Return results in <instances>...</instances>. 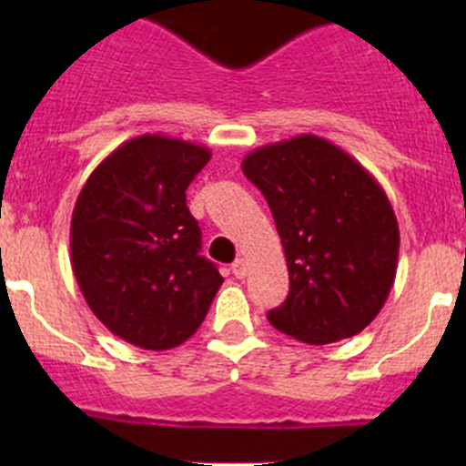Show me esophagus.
<instances>
[{
    "instance_id": "34e87169",
    "label": "esophagus",
    "mask_w": 466,
    "mask_h": 466,
    "mask_svg": "<svg viewBox=\"0 0 466 466\" xmlns=\"http://www.w3.org/2000/svg\"><path fill=\"white\" fill-rule=\"evenodd\" d=\"M232 272H234V277H237V279H243V277L248 275V259L238 257V259L232 263Z\"/></svg>"
}]
</instances>
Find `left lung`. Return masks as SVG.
I'll return each mask as SVG.
<instances>
[{
    "label": "left lung",
    "instance_id": "obj_1",
    "mask_svg": "<svg viewBox=\"0 0 466 466\" xmlns=\"http://www.w3.org/2000/svg\"><path fill=\"white\" fill-rule=\"evenodd\" d=\"M241 168L270 207L289 266V298L268 311L272 327L309 345L363 331L399 259L397 216L379 182L316 135L261 146Z\"/></svg>",
    "mask_w": 466,
    "mask_h": 466
}]
</instances>
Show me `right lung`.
<instances>
[{
    "label": "right lung",
    "mask_w": 466,
    "mask_h": 466,
    "mask_svg": "<svg viewBox=\"0 0 466 466\" xmlns=\"http://www.w3.org/2000/svg\"><path fill=\"white\" fill-rule=\"evenodd\" d=\"M209 148L139 135L87 177L72 214V268L87 307L115 336L142 350L182 345L205 320L218 268L200 257L187 187Z\"/></svg>",
    "instance_id": "obj_1"
}]
</instances>
